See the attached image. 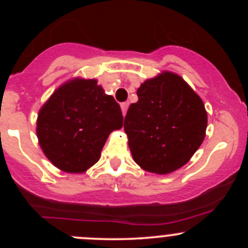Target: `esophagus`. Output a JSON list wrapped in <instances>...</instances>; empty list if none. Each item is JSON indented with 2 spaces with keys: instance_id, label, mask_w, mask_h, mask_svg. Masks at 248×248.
Returning a JSON list of instances; mask_svg holds the SVG:
<instances>
[{
  "instance_id": "esophagus-1",
  "label": "esophagus",
  "mask_w": 248,
  "mask_h": 248,
  "mask_svg": "<svg viewBox=\"0 0 248 248\" xmlns=\"http://www.w3.org/2000/svg\"><path fill=\"white\" fill-rule=\"evenodd\" d=\"M128 106H129V102H128V101L122 102V104H121V110H122V114H124V116L126 115L127 109H128Z\"/></svg>"
}]
</instances>
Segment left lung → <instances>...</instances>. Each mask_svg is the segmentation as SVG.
Listing matches in <instances>:
<instances>
[{
  "mask_svg": "<svg viewBox=\"0 0 248 248\" xmlns=\"http://www.w3.org/2000/svg\"><path fill=\"white\" fill-rule=\"evenodd\" d=\"M136 94L124 126L135 163L157 175L186 166L205 139L207 113L201 96L170 71L147 79Z\"/></svg>",
  "mask_w": 248,
  "mask_h": 248,
  "instance_id": "obj_1",
  "label": "left lung"
}]
</instances>
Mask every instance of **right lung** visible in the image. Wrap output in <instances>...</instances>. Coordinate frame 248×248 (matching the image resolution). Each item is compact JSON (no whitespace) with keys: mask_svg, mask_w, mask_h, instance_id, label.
I'll list each match as a JSON object with an SVG mask.
<instances>
[{"mask_svg":"<svg viewBox=\"0 0 248 248\" xmlns=\"http://www.w3.org/2000/svg\"><path fill=\"white\" fill-rule=\"evenodd\" d=\"M122 124L120 106L96 79L73 78L41 107L36 133L53 166L65 172L82 173L99 161L109 134Z\"/></svg>","mask_w":248,"mask_h":248,"instance_id":"obj_1","label":"right lung"}]
</instances>
